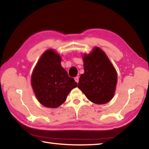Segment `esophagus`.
<instances>
[{"instance_id": "esophagus-1", "label": "esophagus", "mask_w": 149, "mask_h": 149, "mask_svg": "<svg viewBox=\"0 0 149 149\" xmlns=\"http://www.w3.org/2000/svg\"><path fill=\"white\" fill-rule=\"evenodd\" d=\"M74 79H75V82H77V83L79 82V77H75L74 78Z\"/></svg>"}]
</instances>
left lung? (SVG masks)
<instances>
[{
    "instance_id": "left-lung-1",
    "label": "left lung",
    "mask_w": 149,
    "mask_h": 149,
    "mask_svg": "<svg viewBox=\"0 0 149 149\" xmlns=\"http://www.w3.org/2000/svg\"><path fill=\"white\" fill-rule=\"evenodd\" d=\"M84 74L81 75L77 87L90 101L95 104L107 103L114 95L117 72L107 54L95 47L89 54H84Z\"/></svg>"
}]
</instances>
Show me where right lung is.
I'll list each match as a JSON object with an SVG mask.
<instances>
[{"label": "right lung", "mask_w": 149, "mask_h": 149, "mask_svg": "<svg viewBox=\"0 0 149 149\" xmlns=\"http://www.w3.org/2000/svg\"><path fill=\"white\" fill-rule=\"evenodd\" d=\"M77 85L62 67L61 57L52 49L41 55L32 73L33 92L39 102L46 107L61 105Z\"/></svg>", "instance_id": "right-lung-1"}]
</instances>
